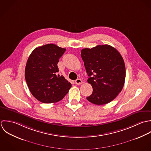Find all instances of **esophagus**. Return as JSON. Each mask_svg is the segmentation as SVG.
Segmentation results:
<instances>
[{"label": "esophagus", "instance_id": "obj_1", "mask_svg": "<svg viewBox=\"0 0 151 151\" xmlns=\"http://www.w3.org/2000/svg\"><path fill=\"white\" fill-rule=\"evenodd\" d=\"M82 80L81 79H78L75 81V83L76 85H81L82 83Z\"/></svg>", "mask_w": 151, "mask_h": 151}]
</instances>
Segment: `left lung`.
<instances>
[{
  "mask_svg": "<svg viewBox=\"0 0 151 151\" xmlns=\"http://www.w3.org/2000/svg\"><path fill=\"white\" fill-rule=\"evenodd\" d=\"M81 57L93 88L87 100L96 105L113 100L122 91L125 79V63L120 52L109 45H99L82 50Z\"/></svg>",
  "mask_w": 151,
  "mask_h": 151,
  "instance_id": "1",
  "label": "left lung"
}]
</instances>
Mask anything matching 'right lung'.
Wrapping results in <instances>:
<instances>
[{
	"instance_id": "right-lung-1",
	"label": "right lung",
	"mask_w": 151,
	"mask_h": 151,
	"mask_svg": "<svg viewBox=\"0 0 151 151\" xmlns=\"http://www.w3.org/2000/svg\"><path fill=\"white\" fill-rule=\"evenodd\" d=\"M55 44L38 47L31 52L25 68V79L32 96L44 103L61 100L72 87L63 76H57V63L65 52Z\"/></svg>"
}]
</instances>
